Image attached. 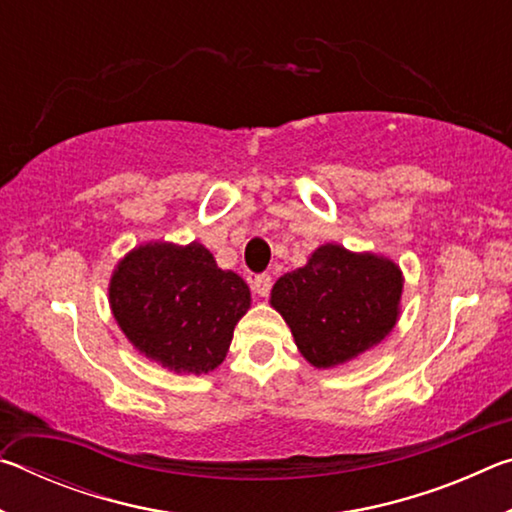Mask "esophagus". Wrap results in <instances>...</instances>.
Instances as JSON below:
<instances>
[{
	"label": "esophagus",
	"instance_id": "obj_1",
	"mask_svg": "<svg viewBox=\"0 0 512 512\" xmlns=\"http://www.w3.org/2000/svg\"><path fill=\"white\" fill-rule=\"evenodd\" d=\"M271 287H273V277L268 275V273H262V275H257V277H255V282H253V289H255L257 296L266 298L268 293H271Z\"/></svg>",
	"mask_w": 512,
	"mask_h": 512
}]
</instances>
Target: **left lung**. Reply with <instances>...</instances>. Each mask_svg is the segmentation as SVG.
<instances>
[{
	"label": "left lung",
	"instance_id": "1",
	"mask_svg": "<svg viewBox=\"0 0 512 512\" xmlns=\"http://www.w3.org/2000/svg\"><path fill=\"white\" fill-rule=\"evenodd\" d=\"M402 268L375 253L323 244L307 264L284 273L271 289V307L291 327L311 366L339 368L393 332L400 320Z\"/></svg>",
	"mask_w": 512,
	"mask_h": 512
}]
</instances>
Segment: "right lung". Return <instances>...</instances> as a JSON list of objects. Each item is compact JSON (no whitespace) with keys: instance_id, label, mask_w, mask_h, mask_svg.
<instances>
[{"instance_id":"add662e5","label":"right lung","mask_w":512,"mask_h":512,"mask_svg":"<svg viewBox=\"0 0 512 512\" xmlns=\"http://www.w3.org/2000/svg\"><path fill=\"white\" fill-rule=\"evenodd\" d=\"M108 302L146 359L176 375H207L228 354L235 325L250 309V289L198 241H146L117 262Z\"/></svg>"}]
</instances>
